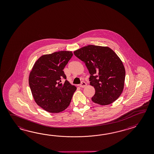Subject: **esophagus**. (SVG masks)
<instances>
[{
	"instance_id": "34e87169",
	"label": "esophagus",
	"mask_w": 154,
	"mask_h": 154,
	"mask_svg": "<svg viewBox=\"0 0 154 154\" xmlns=\"http://www.w3.org/2000/svg\"><path fill=\"white\" fill-rule=\"evenodd\" d=\"M87 85V84L84 82H82V83L79 85V86L80 88H85V86Z\"/></svg>"
}]
</instances>
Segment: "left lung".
I'll return each instance as SVG.
<instances>
[{
    "instance_id": "obj_1",
    "label": "left lung",
    "mask_w": 154,
    "mask_h": 154,
    "mask_svg": "<svg viewBox=\"0 0 154 154\" xmlns=\"http://www.w3.org/2000/svg\"><path fill=\"white\" fill-rule=\"evenodd\" d=\"M74 54L85 63L90 74V85L95 94V103L108 105L121 95L124 88L125 70L121 59L108 47L88 45L77 49Z\"/></svg>"
}]
</instances>
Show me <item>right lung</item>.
Returning a JSON list of instances; mask_svg holds the SVG:
<instances>
[{
  "mask_svg": "<svg viewBox=\"0 0 154 154\" xmlns=\"http://www.w3.org/2000/svg\"><path fill=\"white\" fill-rule=\"evenodd\" d=\"M72 51H61L45 54L37 60L29 72V83L36 103L47 112L57 113L67 108L76 90L63 72L72 57Z\"/></svg>",
  "mask_w": 154,
  "mask_h": 154,
  "instance_id": "1",
  "label": "right lung"
}]
</instances>
